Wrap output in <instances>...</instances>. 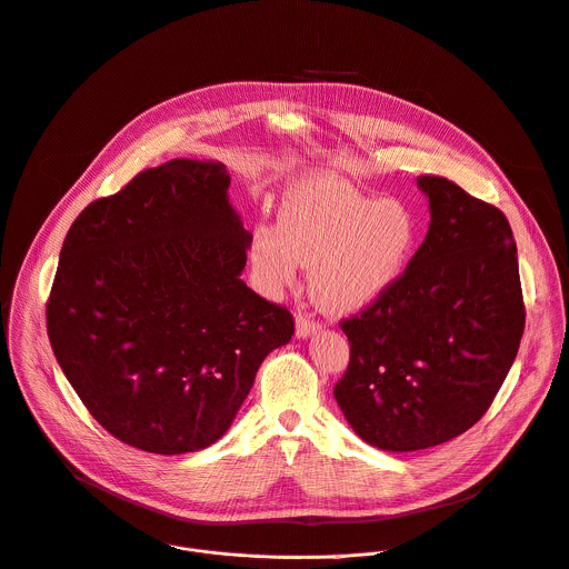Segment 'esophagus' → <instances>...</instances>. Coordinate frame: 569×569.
Returning a JSON list of instances; mask_svg holds the SVG:
<instances>
[{"label": "esophagus", "instance_id": "34e87169", "mask_svg": "<svg viewBox=\"0 0 569 569\" xmlns=\"http://www.w3.org/2000/svg\"><path fill=\"white\" fill-rule=\"evenodd\" d=\"M318 329H320V325H318L316 320L306 318V316H299V318H297V327H295L297 338H308V336H313V333H318Z\"/></svg>", "mask_w": 569, "mask_h": 569}]
</instances>
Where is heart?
<instances>
[{"label":"heart","mask_w":569,"mask_h":569,"mask_svg":"<svg viewBox=\"0 0 569 569\" xmlns=\"http://www.w3.org/2000/svg\"><path fill=\"white\" fill-rule=\"evenodd\" d=\"M418 247V220L397 199H377L338 177L297 181L279 227H258L251 266L268 292L290 288L313 266V295L327 313H356L381 299Z\"/></svg>","instance_id":"1"}]
</instances>
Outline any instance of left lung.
Wrapping results in <instances>:
<instances>
[{
    "label": "left lung",
    "mask_w": 569,
    "mask_h": 569,
    "mask_svg": "<svg viewBox=\"0 0 569 569\" xmlns=\"http://www.w3.org/2000/svg\"><path fill=\"white\" fill-rule=\"evenodd\" d=\"M431 224L401 279L340 322L349 366L333 388L368 445L418 451L475 427L525 333L518 247L506 216L445 177H418Z\"/></svg>",
    "instance_id": "left-lung-1"
}]
</instances>
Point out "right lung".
<instances>
[{"mask_svg":"<svg viewBox=\"0 0 569 569\" xmlns=\"http://www.w3.org/2000/svg\"><path fill=\"white\" fill-rule=\"evenodd\" d=\"M222 163L174 159L101 197L70 227L47 336L111 436L149 453L220 440L292 316L240 279L251 233Z\"/></svg>","mask_w":569,"mask_h":569,"instance_id":"right-lung-1","label":"right lung"}]
</instances>
